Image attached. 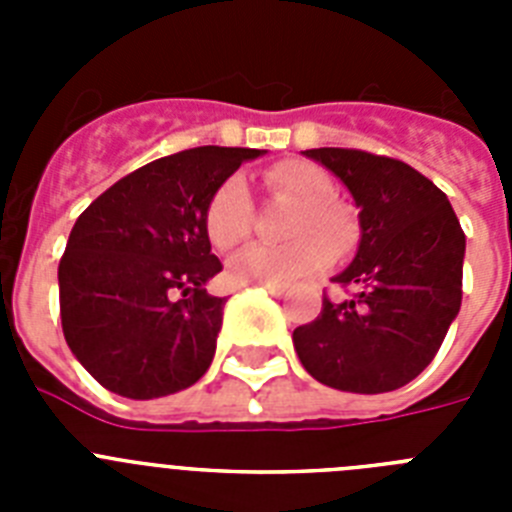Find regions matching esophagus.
<instances>
[{
  "label": "esophagus",
  "mask_w": 512,
  "mask_h": 512,
  "mask_svg": "<svg viewBox=\"0 0 512 512\" xmlns=\"http://www.w3.org/2000/svg\"><path fill=\"white\" fill-rule=\"evenodd\" d=\"M266 292H269L271 297H279V300L284 297V287H266Z\"/></svg>",
  "instance_id": "34e87169"
}]
</instances>
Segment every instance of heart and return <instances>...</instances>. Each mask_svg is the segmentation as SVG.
<instances>
[{
	"instance_id": "obj_1",
	"label": "heart",
	"mask_w": 512,
	"mask_h": 512,
	"mask_svg": "<svg viewBox=\"0 0 512 512\" xmlns=\"http://www.w3.org/2000/svg\"><path fill=\"white\" fill-rule=\"evenodd\" d=\"M271 192L300 202L292 215L287 246L251 243L233 253L228 261V279L238 287H284L297 279L325 269L333 261V248H348L356 238L354 217L333 200V179L318 164L289 158L266 171ZM253 205L243 179L230 176L212 194L205 212L207 238L220 251L238 246L251 233Z\"/></svg>"
}]
</instances>
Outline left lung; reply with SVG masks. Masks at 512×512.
<instances>
[{"instance_id": "obj_1", "label": "left lung", "mask_w": 512, "mask_h": 512, "mask_svg": "<svg viewBox=\"0 0 512 512\" xmlns=\"http://www.w3.org/2000/svg\"><path fill=\"white\" fill-rule=\"evenodd\" d=\"M359 207V248L336 277L359 295L325 297L292 333L310 377L333 390L379 395L431 364L461 307L467 238L449 197L413 166L354 148H310Z\"/></svg>"}]
</instances>
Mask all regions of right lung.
<instances>
[{
    "label": "right lung",
    "instance_id": "1",
    "mask_svg": "<svg viewBox=\"0 0 512 512\" xmlns=\"http://www.w3.org/2000/svg\"><path fill=\"white\" fill-rule=\"evenodd\" d=\"M259 148L202 146L122 176L81 212L58 264L61 325L71 354L102 387L153 400L210 369L225 297L205 212L212 194Z\"/></svg>",
    "mask_w": 512,
    "mask_h": 512
}]
</instances>
